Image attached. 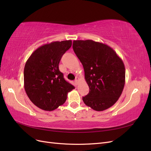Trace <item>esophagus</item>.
Returning <instances> with one entry per match:
<instances>
[{
    "instance_id": "obj_1",
    "label": "esophagus",
    "mask_w": 151,
    "mask_h": 151,
    "mask_svg": "<svg viewBox=\"0 0 151 151\" xmlns=\"http://www.w3.org/2000/svg\"><path fill=\"white\" fill-rule=\"evenodd\" d=\"M79 80H80V79L79 78V77H76V80H75V83H76V85L78 84V83H79Z\"/></svg>"
}]
</instances>
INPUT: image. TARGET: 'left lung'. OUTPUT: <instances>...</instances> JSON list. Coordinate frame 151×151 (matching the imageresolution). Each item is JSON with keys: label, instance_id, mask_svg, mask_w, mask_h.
<instances>
[{"label": "left lung", "instance_id": "8db88e82", "mask_svg": "<svg viewBox=\"0 0 151 151\" xmlns=\"http://www.w3.org/2000/svg\"><path fill=\"white\" fill-rule=\"evenodd\" d=\"M73 50L83 65L89 92L84 103L94 110L112 106L120 97L125 83V68L112 48L91 40H74Z\"/></svg>", "mask_w": 151, "mask_h": 151}]
</instances>
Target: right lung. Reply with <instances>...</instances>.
I'll return each mask as SVG.
<instances>
[{
	"mask_svg": "<svg viewBox=\"0 0 151 151\" xmlns=\"http://www.w3.org/2000/svg\"><path fill=\"white\" fill-rule=\"evenodd\" d=\"M72 46L71 40L45 44L34 51L24 69V86L35 106L53 111L66 101L68 93L75 89L63 78L58 64Z\"/></svg>",
	"mask_w": 151,
	"mask_h": 151,
	"instance_id": "obj_1",
	"label": "right lung"
}]
</instances>
